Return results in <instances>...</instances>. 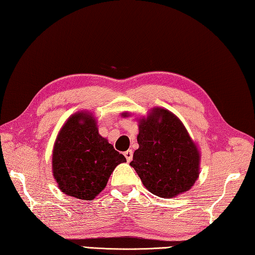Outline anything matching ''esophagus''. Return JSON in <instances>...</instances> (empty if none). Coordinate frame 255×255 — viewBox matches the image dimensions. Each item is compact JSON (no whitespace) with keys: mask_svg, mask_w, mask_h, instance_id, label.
Wrapping results in <instances>:
<instances>
[{"mask_svg":"<svg viewBox=\"0 0 255 255\" xmlns=\"http://www.w3.org/2000/svg\"><path fill=\"white\" fill-rule=\"evenodd\" d=\"M125 157H126V159H127V161L128 162H130L131 161V159H132V150H130V149H129V150H127V151H125Z\"/></svg>","mask_w":255,"mask_h":255,"instance_id":"obj_1","label":"esophagus"}]
</instances>
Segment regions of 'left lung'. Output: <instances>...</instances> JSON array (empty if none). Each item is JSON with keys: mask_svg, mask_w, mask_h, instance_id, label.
I'll list each match as a JSON object with an SVG mask.
<instances>
[{"mask_svg": "<svg viewBox=\"0 0 255 255\" xmlns=\"http://www.w3.org/2000/svg\"><path fill=\"white\" fill-rule=\"evenodd\" d=\"M137 141L130 166L154 196L172 198L193 186L200 173V153L171 112L157 107L140 119Z\"/></svg>", "mask_w": 255, "mask_h": 255, "instance_id": "1", "label": "left lung"}]
</instances>
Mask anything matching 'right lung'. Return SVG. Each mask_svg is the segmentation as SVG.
<instances>
[{"instance_id": "add662e5", "label": "right lung", "mask_w": 255, "mask_h": 255, "mask_svg": "<svg viewBox=\"0 0 255 255\" xmlns=\"http://www.w3.org/2000/svg\"><path fill=\"white\" fill-rule=\"evenodd\" d=\"M122 162L126 158L98 133L97 123L87 112L69 117L54 144L52 169L58 188L82 200H94Z\"/></svg>"}]
</instances>
